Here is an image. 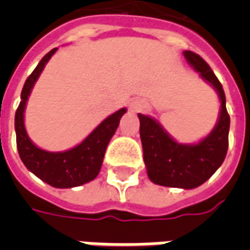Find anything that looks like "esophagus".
I'll return each mask as SVG.
<instances>
[{"label": "esophagus", "mask_w": 250, "mask_h": 250, "mask_svg": "<svg viewBox=\"0 0 250 250\" xmlns=\"http://www.w3.org/2000/svg\"><path fill=\"white\" fill-rule=\"evenodd\" d=\"M146 103H145L143 100H138V99L132 100L130 103L131 111H134V112H142L143 109H146Z\"/></svg>", "instance_id": "esophagus-1"}]
</instances>
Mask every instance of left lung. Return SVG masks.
I'll return each instance as SVG.
<instances>
[{
	"label": "left lung",
	"instance_id": "obj_1",
	"mask_svg": "<svg viewBox=\"0 0 250 250\" xmlns=\"http://www.w3.org/2000/svg\"><path fill=\"white\" fill-rule=\"evenodd\" d=\"M184 56L220 96V118L213 131L195 145H181L152 118L142 114H138V118L143 159L150 181L168 188H194L205 184L224 162L229 146L230 118L226 111L222 84L208 62L191 51H185Z\"/></svg>",
	"mask_w": 250,
	"mask_h": 250
}]
</instances>
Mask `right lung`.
Wrapping results in <instances>:
<instances>
[{
	"label": "right lung",
	"mask_w": 250,
	"mask_h": 250,
	"mask_svg": "<svg viewBox=\"0 0 250 250\" xmlns=\"http://www.w3.org/2000/svg\"><path fill=\"white\" fill-rule=\"evenodd\" d=\"M57 48L48 52L37 64L35 71L32 72L21 92V102L14 118L16 139L20 158L24 162L26 168L39 177L45 184L57 188H69L80 186L92 181L98 177L102 163H103L105 148L108 146L111 138L119 125L120 118L125 114V108L116 111L104 119L84 141L71 150L62 152H51L41 150L30 141L26 134L24 125V111L28 98L36 80L49 59Z\"/></svg>",
	"instance_id": "obj_1"
}]
</instances>
